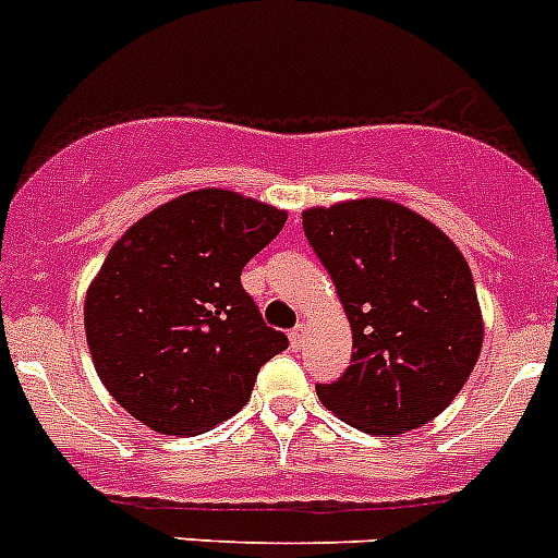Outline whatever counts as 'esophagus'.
Instances as JSON below:
<instances>
[{"label": "esophagus", "mask_w": 558, "mask_h": 558, "mask_svg": "<svg viewBox=\"0 0 558 558\" xmlns=\"http://www.w3.org/2000/svg\"><path fill=\"white\" fill-rule=\"evenodd\" d=\"M304 335H306V326L304 324H299V326H293V329H290V345H293V349H301V345H304Z\"/></svg>", "instance_id": "esophagus-1"}]
</instances>
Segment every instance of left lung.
I'll list each match as a JSON object with an SVG mask.
<instances>
[{
	"instance_id": "obj_1",
	"label": "left lung",
	"mask_w": 558,
	"mask_h": 558,
	"mask_svg": "<svg viewBox=\"0 0 558 558\" xmlns=\"http://www.w3.org/2000/svg\"><path fill=\"white\" fill-rule=\"evenodd\" d=\"M301 218L354 340L349 371L315 387L320 403L367 434L434 421L482 354V306L462 252L387 198L313 207Z\"/></svg>"
}]
</instances>
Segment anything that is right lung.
I'll return each instance as SVG.
<instances>
[{"label":"right lung","instance_id":"1","mask_svg":"<svg viewBox=\"0 0 558 558\" xmlns=\"http://www.w3.org/2000/svg\"><path fill=\"white\" fill-rule=\"evenodd\" d=\"M288 213L204 187L151 209L112 245L85 295V337L110 396L160 434L238 415L288 349L240 284Z\"/></svg>","mask_w":558,"mask_h":558}]
</instances>
